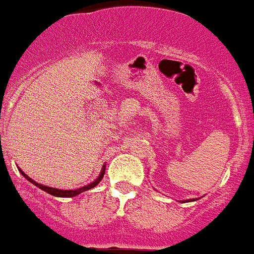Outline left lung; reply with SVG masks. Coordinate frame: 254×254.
Segmentation results:
<instances>
[{"label":"left lung","instance_id":"obj_1","mask_svg":"<svg viewBox=\"0 0 254 254\" xmlns=\"http://www.w3.org/2000/svg\"><path fill=\"white\" fill-rule=\"evenodd\" d=\"M190 201H195V198H190V199H185V201H181V202H190Z\"/></svg>","mask_w":254,"mask_h":254}]
</instances>
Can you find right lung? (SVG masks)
Instances as JSON below:
<instances>
[{
	"label": "right lung",
	"instance_id": "obj_1",
	"mask_svg": "<svg viewBox=\"0 0 254 254\" xmlns=\"http://www.w3.org/2000/svg\"><path fill=\"white\" fill-rule=\"evenodd\" d=\"M19 171H20V174L24 178H26L27 181L31 182L34 186H37V188H39L41 190H44V191H46V193L52 194V195H55V197H65V198H68V197H75V195H79L80 193H83V191H87V190H90V189L95 188L100 182H101V179L104 178V175H105V165H102L101 168V172H100V175L95 178L94 181L91 182V183H89V185H86V186H83V188H79V189H73V190H61V189H56V188H50V186H45V185H41V183H37V182L34 181V179H31L30 176L26 175L23 171L19 168Z\"/></svg>",
	"mask_w": 254,
	"mask_h": 254
}]
</instances>
